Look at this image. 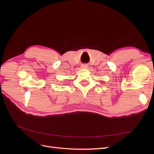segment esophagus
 Returning <instances> with one entry per match:
<instances>
[{
	"label": "esophagus",
	"instance_id": "esophagus-1",
	"mask_svg": "<svg viewBox=\"0 0 154 154\" xmlns=\"http://www.w3.org/2000/svg\"><path fill=\"white\" fill-rule=\"evenodd\" d=\"M88 67V65L87 64H82L81 66V68L82 69H87Z\"/></svg>",
	"mask_w": 154,
	"mask_h": 154
}]
</instances>
